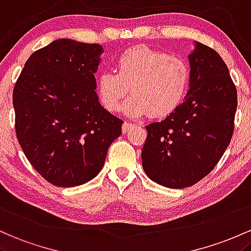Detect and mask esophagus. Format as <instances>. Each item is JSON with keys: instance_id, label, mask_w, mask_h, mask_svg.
Here are the masks:
<instances>
[{"instance_id": "obj_1", "label": "esophagus", "mask_w": 251, "mask_h": 251, "mask_svg": "<svg viewBox=\"0 0 251 251\" xmlns=\"http://www.w3.org/2000/svg\"><path fill=\"white\" fill-rule=\"evenodd\" d=\"M131 126H133V123L125 122V123H123V126H122V131H123V133H126V131H128L129 129L131 128Z\"/></svg>"}]
</instances>
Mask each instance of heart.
<instances>
[{
    "mask_svg": "<svg viewBox=\"0 0 251 251\" xmlns=\"http://www.w3.org/2000/svg\"><path fill=\"white\" fill-rule=\"evenodd\" d=\"M191 81L190 65L184 58L170 55L146 46H135L121 53L116 71L98 73L96 90L104 108L120 110L126 100L128 116L163 117L173 112L182 102Z\"/></svg>",
    "mask_w": 251,
    "mask_h": 251,
    "instance_id": "heart-1",
    "label": "heart"
}]
</instances>
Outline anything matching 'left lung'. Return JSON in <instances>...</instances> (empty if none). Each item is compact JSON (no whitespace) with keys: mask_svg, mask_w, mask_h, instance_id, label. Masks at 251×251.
I'll return each instance as SVG.
<instances>
[{"mask_svg":"<svg viewBox=\"0 0 251 251\" xmlns=\"http://www.w3.org/2000/svg\"><path fill=\"white\" fill-rule=\"evenodd\" d=\"M191 81L184 103L161 122L146 126L142 167L153 181L185 188L215 168L233 134L237 90L221 55L194 42Z\"/></svg>","mask_w":251,"mask_h":251,"instance_id":"1","label":"left lung"}]
</instances>
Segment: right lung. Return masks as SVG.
Wrapping results in <instances>:
<instances>
[{"instance_id": "add662e5", "label": "right lung", "mask_w": 251, "mask_h": 251, "mask_svg": "<svg viewBox=\"0 0 251 251\" xmlns=\"http://www.w3.org/2000/svg\"><path fill=\"white\" fill-rule=\"evenodd\" d=\"M102 53L98 44L58 39L28 58L14 86L20 146L55 186L94 179L122 133L123 121L100 105L95 91Z\"/></svg>"}]
</instances>
